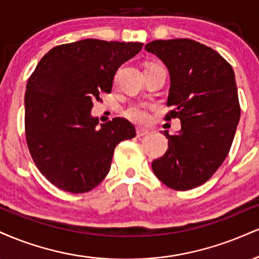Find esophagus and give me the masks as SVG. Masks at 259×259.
I'll return each instance as SVG.
<instances>
[{
  "label": "esophagus",
  "mask_w": 259,
  "mask_h": 259,
  "mask_svg": "<svg viewBox=\"0 0 259 259\" xmlns=\"http://www.w3.org/2000/svg\"><path fill=\"white\" fill-rule=\"evenodd\" d=\"M149 134V130L145 129V127H138L136 129V135H138V138H142V136H146Z\"/></svg>",
  "instance_id": "obj_1"
}]
</instances>
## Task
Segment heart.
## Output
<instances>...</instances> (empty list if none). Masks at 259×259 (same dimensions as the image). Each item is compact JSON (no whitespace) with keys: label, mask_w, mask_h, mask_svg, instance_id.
Returning <instances> with one entry per match:
<instances>
[{"label":"heart","mask_w":259,"mask_h":259,"mask_svg":"<svg viewBox=\"0 0 259 259\" xmlns=\"http://www.w3.org/2000/svg\"><path fill=\"white\" fill-rule=\"evenodd\" d=\"M124 116L136 124H146L151 118V106L146 104H135L127 107Z\"/></svg>","instance_id":"heart-1"}]
</instances>
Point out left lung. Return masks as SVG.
Masks as SVG:
<instances>
[{"mask_svg": "<svg viewBox=\"0 0 259 259\" xmlns=\"http://www.w3.org/2000/svg\"><path fill=\"white\" fill-rule=\"evenodd\" d=\"M170 74L164 119L179 118L181 132H164L167 151L152 163L155 176L175 191H188L212 177L229 153L240 119L235 74L223 57L189 38L158 39L145 46Z\"/></svg>", "mask_w": 259, "mask_h": 259, "instance_id": "obj_1", "label": "left lung"}]
</instances>
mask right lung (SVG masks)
Here are the masks:
<instances>
[{
  "mask_svg": "<svg viewBox=\"0 0 259 259\" xmlns=\"http://www.w3.org/2000/svg\"><path fill=\"white\" fill-rule=\"evenodd\" d=\"M142 46L82 39L54 47L37 64L25 93V136L37 169L57 188L92 191L107 176L118 143L135 138L130 121L98 125L90 111Z\"/></svg>",
  "mask_w": 259,
  "mask_h": 259,
  "instance_id": "obj_1",
  "label": "right lung"
}]
</instances>
